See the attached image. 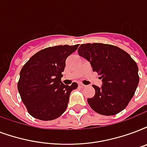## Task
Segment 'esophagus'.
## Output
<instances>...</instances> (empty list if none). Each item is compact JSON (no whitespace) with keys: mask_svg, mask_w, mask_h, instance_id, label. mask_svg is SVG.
<instances>
[{"mask_svg":"<svg viewBox=\"0 0 147 147\" xmlns=\"http://www.w3.org/2000/svg\"><path fill=\"white\" fill-rule=\"evenodd\" d=\"M78 86H79V87H80V88H85V87H86V86H85V85H83V84H82V83H80V84H78Z\"/></svg>","mask_w":147,"mask_h":147,"instance_id":"obj_1","label":"esophagus"}]
</instances>
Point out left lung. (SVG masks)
Here are the masks:
<instances>
[{"mask_svg":"<svg viewBox=\"0 0 147 147\" xmlns=\"http://www.w3.org/2000/svg\"><path fill=\"white\" fill-rule=\"evenodd\" d=\"M78 55L91 64L102 76V86H92L95 96L88 103L95 112L104 116L120 113L134 96L139 84L138 66L123 49L102 43L81 45Z\"/></svg>","mask_w":147,"mask_h":147,"instance_id":"left-lung-1","label":"left lung"}]
</instances>
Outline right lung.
<instances>
[{
  "instance_id": "add662e5",
  "label": "right lung",
  "mask_w": 147,
  "mask_h": 147,
  "mask_svg": "<svg viewBox=\"0 0 147 147\" xmlns=\"http://www.w3.org/2000/svg\"><path fill=\"white\" fill-rule=\"evenodd\" d=\"M76 45H57L34 54L20 72L18 89L29 114L40 120H52L61 116L69 96L78 87L61 82L66 59L77 50Z\"/></svg>"
}]
</instances>
